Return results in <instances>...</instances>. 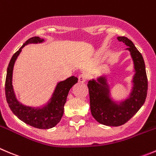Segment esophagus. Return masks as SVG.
<instances>
[{
  "label": "esophagus",
  "mask_w": 156,
  "mask_h": 156,
  "mask_svg": "<svg viewBox=\"0 0 156 156\" xmlns=\"http://www.w3.org/2000/svg\"><path fill=\"white\" fill-rule=\"evenodd\" d=\"M78 81L79 82L84 83L87 81V75L85 74H81V75L78 76Z\"/></svg>",
  "instance_id": "34e87169"
}]
</instances>
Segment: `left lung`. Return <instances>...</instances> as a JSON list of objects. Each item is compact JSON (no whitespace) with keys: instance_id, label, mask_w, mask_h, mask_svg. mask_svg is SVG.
<instances>
[{"instance_id":"8db88e82","label":"left lung","mask_w":156,"mask_h":156,"mask_svg":"<svg viewBox=\"0 0 156 156\" xmlns=\"http://www.w3.org/2000/svg\"><path fill=\"white\" fill-rule=\"evenodd\" d=\"M117 40L126 46L133 63L132 88L127 98L116 101L111 95V87L105 75L87 83L90 94V112L94 118L105 126H118L124 124L138 112L146 101L148 81L143 55L133 43L125 36H118Z\"/></svg>"}]
</instances>
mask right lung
I'll return each instance as SVG.
<instances>
[{
  "mask_svg": "<svg viewBox=\"0 0 156 156\" xmlns=\"http://www.w3.org/2000/svg\"><path fill=\"white\" fill-rule=\"evenodd\" d=\"M43 39L34 36L23 43L10 59L7 70L5 81V94L9 107L13 114L27 124L38 129H50L56 126L64 113V105L72 86L78 82V78L71 76L65 81L57 83L50 99L41 107H30L20 102L16 98L13 87V71L15 62L22 49L28 44L43 43Z\"/></svg>",
  "mask_w": 156,
  "mask_h": 156,
  "instance_id": "obj_1",
  "label": "right lung"
}]
</instances>
